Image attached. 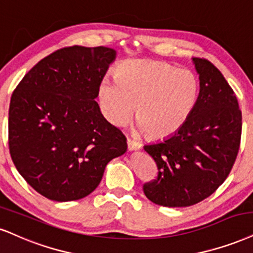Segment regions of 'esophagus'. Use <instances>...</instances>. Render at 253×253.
I'll use <instances>...</instances> for the list:
<instances>
[{
    "mask_svg": "<svg viewBox=\"0 0 253 253\" xmlns=\"http://www.w3.org/2000/svg\"><path fill=\"white\" fill-rule=\"evenodd\" d=\"M126 143H127V149H129L130 151L138 150V149H141V146H142L138 142L133 141V139H131V138H127Z\"/></svg>",
    "mask_w": 253,
    "mask_h": 253,
    "instance_id": "34e87169",
    "label": "esophagus"
}]
</instances>
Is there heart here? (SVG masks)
<instances>
[{"instance_id":"obj_1","label":"heart","mask_w":253,"mask_h":253,"mask_svg":"<svg viewBox=\"0 0 253 253\" xmlns=\"http://www.w3.org/2000/svg\"><path fill=\"white\" fill-rule=\"evenodd\" d=\"M199 82L188 69L158 61L131 60L116 69V80L104 79L98 90L105 118L123 126L133 116L141 131L152 139L172 136L198 101Z\"/></svg>"}]
</instances>
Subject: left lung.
<instances>
[{"mask_svg":"<svg viewBox=\"0 0 253 253\" xmlns=\"http://www.w3.org/2000/svg\"><path fill=\"white\" fill-rule=\"evenodd\" d=\"M192 61L199 95L191 115L172 136L144 146L158 174L143 191L162 207H190L212 195L229 176L241 145L242 111L232 88L210 61Z\"/></svg>","mask_w":253,"mask_h":253,"instance_id":"1","label":"left lung"}]
</instances>
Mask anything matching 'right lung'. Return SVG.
Wrapping results in <instances>:
<instances>
[{
	"label": "right lung",
	"mask_w": 253,
	"mask_h": 253,
	"mask_svg": "<svg viewBox=\"0 0 253 253\" xmlns=\"http://www.w3.org/2000/svg\"><path fill=\"white\" fill-rule=\"evenodd\" d=\"M116 51L74 45L56 50L26 74L9 107V151L21 176L56 202L77 201L101 182L126 138L103 117L101 82Z\"/></svg>",
	"instance_id": "obj_1"
}]
</instances>
